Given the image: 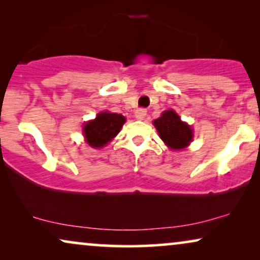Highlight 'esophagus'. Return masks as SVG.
Returning a JSON list of instances; mask_svg holds the SVG:
<instances>
[{
  "label": "esophagus",
  "mask_w": 260,
  "mask_h": 260,
  "mask_svg": "<svg viewBox=\"0 0 260 260\" xmlns=\"http://www.w3.org/2000/svg\"><path fill=\"white\" fill-rule=\"evenodd\" d=\"M145 116H147V110L145 109H137L136 111H135V117H136L137 119H143Z\"/></svg>",
  "instance_id": "esophagus-1"
}]
</instances>
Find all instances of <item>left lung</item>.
Segmentation results:
<instances>
[{
  "instance_id": "1",
  "label": "left lung",
  "mask_w": 260,
  "mask_h": 260,
  "mask_svg": "<svg viewBox=\"0 0 260 260\" xmlns=\"http://www.w3.org/2000/svg\"><path fill=\"white\" fill-rule=\"evenodd\" d=\"M154 125L161 140L173 150H180L189 145L193 140V129L181 120L174 110H167L154 120Z\"/></svg>"
}]
</instances>
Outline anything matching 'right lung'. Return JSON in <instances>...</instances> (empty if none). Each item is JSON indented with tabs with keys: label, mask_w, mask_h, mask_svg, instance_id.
<instances>
[{
	"label": "right lung",
	"mask_w": 260,
	"mask_h": 260,
	"mask_svg": "<svg viewBox=\"0 0 260 260\" xmlns=\"http://www.w3.org/2000/svg\"><path fill=\"white\" fill-rule=\"evenodd\" d=\"M125 123V117L108 111L101 112L93 120H88L84 125L85 140L92 148H103L116 137Z\"/></svg>",
	"instance_id": "add662e5"
}]
</instances>
